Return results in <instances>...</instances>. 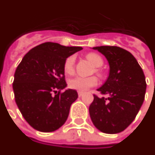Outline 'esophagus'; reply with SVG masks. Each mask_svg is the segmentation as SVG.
<instances>
[{
  "mask_svg": "<svg viewBox=\"0 0 155 155\" xmlns=\"http://www.w3.org/2000/svg\"><path fill=\"white\" fill-rule=\"evenodd\" d=\"M83 94H84L83 92H78V95H79V97H82Z\"/></svg>",
  "mask_w": 155,
  "mask_h": 155,
  "instance_id": "1",
  "label": "esophagus"
}]
</instances>
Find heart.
I'll use <instances>...</instances> for the list:
<instances>
[{
    "mask_svg": "<svg viewBox=\"0 0 155 155\" xmlns=\"http://www.w3.org/2000/svg\"><path fill=\"white\" fill-rule=\"evenodd\" d=\"M86 58L88 61L94 65L95 67H100L103 65V59L100 55L95 53H89L86 55ZM75 56H70L65 60L64 69L65 73L67 74H72L75 71ZM97 74H101L100 71L98 69L96 70ZM97 84V80L96 77L92 76V77L84 78V77H75L71 79L68 82V86L70 88H72L74 90H77L79 92H84L87 89H88L91 87L96 86Z\"/></svg>",
    "mask_w": 155,
    "mask_h": 155,
    "instance_id": "b5f03b06",
    "label": "heart"
}]
</instances>
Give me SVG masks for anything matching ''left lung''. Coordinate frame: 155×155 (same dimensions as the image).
Returning <instances> with one entry per match:
<instances>
[{"label":"left lung","mask_w":155,"mask_h":155,"mask_svg":"<svg viewBox=\"0 0 155 155\" xmlns=\"http://www.w3.org/2000/svg\"><path fill=\"white\" fill-rule=\"evenodd\" d=\"M93 49L103 54L110 65V74L97 89L102 95H93L89 114L101 132L115 134L123 132L135 120L143 104L146 77L137 59L130 52L118 46H99Z\"/></svg>","instance_id":"left-lung-1"}]
</instances>
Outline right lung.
Instances as JSON below:
<instances>
[{
	"label": "right lung",
	"instance_id": "1",
	"mask_svg": "<svg viewBox=\"0 0 155 155\" xmlns=\"http://www.w3.org/2000/svg\"><path fill=\"white\" fill-rule=\"evenodd\" d=\"M81 49L45 42L31 49L18 66L13 82L15 102L34 129L50 133L67 121L78 93L74 89L61 92L67 87L63 66L68 57Z\"/></svg>",
	"mask_w": 155,
	"mask_h": 155
}]
</instances>
